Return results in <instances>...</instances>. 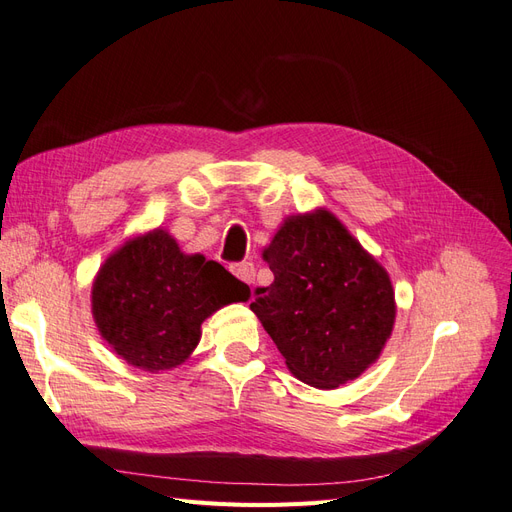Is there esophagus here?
Returning <instances> with one entry per match:
<instances>
[{"label":"esophagus","instance_id":"obj_1","mask_svg":"<svg viewBox=\"0 0 512 512\" xmlns=\"http://www.w3.org/2000/svg\"><path fill=\"white\" fill-rule=\"evenodd\" d=\"M230 271L235 273L241 282H245V284H252L254 282V265L252 262H239V265H232L230 267Z\"/></svg>","mask_w":512,"mask_h":512}]
</instances>
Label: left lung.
<instances>
[{"instance_id":"left-lung-1","label":"left lung","mask_w":512,"mask_h":512,"mask_svg":"<svg viewBox=\"0 0 512 512\" xmlns=\"http://www.w3.org/2000/svg\"><path fill=\"white\" fill-rule=\"evenodd\" d=\"M262 258L273 284L250 307L294 378L337 389L376 363L395 324L391 277L331 211L290 215Z\"/></svg>"}]
</instances>
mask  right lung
<instances>
[{
    "mask_svg": "<svg viewBox=\"0 0 512 512\" xmlns=\"http://www.w3.org/2000/svg\"><path fill=\"white\" fill-rule=\"evenodd\" d=\"M250 299L220 262L183 254L166 230L156 228L123 243L104 260L91 314L106 344L143 371H164L190 359L200 324L220 307Z\"/></svg>",
    "mask_w": 512,
    "mask_h": 512,
    "instance_id": "obj_1",
    "label": "right lung"
}]
</instances>
